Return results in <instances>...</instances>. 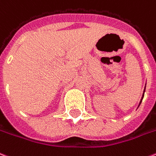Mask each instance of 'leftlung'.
<instances>
[{"instance_id": "obj_1", "label": "left lung", "mask_w": 156, "mask_h": 156, "mask_svg": "<svg viewBox=\"0 0 156 156\" xmlns=\"http://www.w3.org/2000/svg\"><path fill=\"white\" fill-rule=\"evenodd\" d=\"M146 84H147V83H146ZM145 91H146V86H145V88H144V91H143V93H142V97H141V101H140V102H139V105H138V107H139V105H141V101H142V99H143V97H144V94H145Z\"/></svg>"}]
</instances>
